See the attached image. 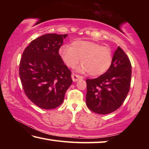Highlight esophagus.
I'll return each mask as SVG.
<instances>
[{
  "label": "esophagus",
  "mask_w": 149,
  "mask_h": 149,
  "mask_svg": "<svg viewBox=\"0 0 149 149\" xmlns=\"http://www.w3.org/2000/svg\"><path fill=\"white\" fill-rule=\"evenodd\" d=\"M72 80L74 81V82L77 81L79 80V79H83V77L81 76H80V75H76V74H72Z\"/></svg>",
  "instance_id": "34e87169"
}]
</instances>
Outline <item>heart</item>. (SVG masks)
Masks as SVG:
<instances>
[{
  "label": "heart",
  "mask_w": 149,
  "mask_h": 149,
  "mask_svg": "<svg viewBox=\"0 0 149 149\" xmlns=\"http://www.w3.org/2000/svg\"><path fill=\"white\" fill-rule=\"evenodd\" d=\"M59 53L68 66L74 68L81 61L82 64L77 72H89L93 76L104 74L112 62L110 48L92 41H76L72 45H64L60 47Z\"/></svg>",
  "instance_id": "obj_1"
}]
</instances>
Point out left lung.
<instances>
[{"mask_svg": "<svg viewBox=\"0 0 149 149\" xmlns=\"http://www.w3.org/2000/svg\"><path fill=\"white\" fill-rule=\"evenodd\" d=\"M132 65L120 47L115 50L110 67L95 79H87L86 104L93 112L107 114L123 104L130 91Z\"/></svg>", "mask_w": 149, "mask_h": 149, "instance_id": "1", "label": "left lung"}]
</instances>
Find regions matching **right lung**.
Listing matches in <instances>:
<instances>
[{"mask_svg":"<svg viewBox=\"0 0 149 149\" xmlns=\"http://www.w3.org/2000/svg\"><path fill=\"white\" fill-rule=\"evenodd\" d=\"M68 34L49 33L32 41L25 49L19 75L28 99L42 109H54L64 101L72 84V72L58 53Z\"/></svg>","mask_w":149,"mask_h":149,"instance_id":"obj_1","label":"right lung"}]
</instances>
